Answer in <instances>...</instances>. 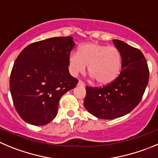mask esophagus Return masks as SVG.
Here are the masks:
<instances>
[{
    "mask_svg": "<svg viewBox=\"0 0 158 158\" xmlns=\"http://www.w3.org/2000/svg\"><path fill=\"white\" fill-rule=\"evenodd\" d=\"M77 86H85V83H84L83 82H82V81H79V82H78Z\"/></svg>",
    "mask_w": 158,
    "mask_h": 158,
    "instance_id": "1",
    "label": "esophagus"
}]
</instances>
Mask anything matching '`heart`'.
<instances>
[{
  "label": "heart",
  "mask_w": 158,
  "mask_h": 158,
  "mask_svg": "<svg viewBox=\"0 0 158 158\" xmlns=\"http://www.w3.org/2000/svg\"><path fill=\"white\" fill-rule=\"evenodd\" d=\"M88 73L99 85H107L116 79L122 69V55L115 48L87 43L81 45L78 54L69 57V69L72 76Z\"/></svg>",
  "instance_id": "obj_1"
}]
</instances>
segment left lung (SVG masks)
Segmentation results:
<instances>
[{
    "instance_id": "obj_1",
    "label": "left lung",
    "mask_w": 158,
    "mask_h": 158,
    "mask_svg": "<svg viewBox=\"0 0 158 158\" xmlns=\"http://www.w3.org/2000/svg\"><path fill=\"white\" fill-rule=\"evenodd\" d=\"M122 55V72L103 87L86 86L84 107L102 119H114L129 114L142 99L149 81L147 61L139 49L123 41L113 40Z\"/></svg>"
}]
</instances>
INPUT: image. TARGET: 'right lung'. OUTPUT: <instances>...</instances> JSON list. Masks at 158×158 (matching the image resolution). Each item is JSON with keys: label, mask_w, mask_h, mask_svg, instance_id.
I'll use <instances>...</instances> for the list:
<instances>
[{"label": "right lung", "mask_w": 158, "mask_h": 158, "mask_svg": "<svg viewBox=\"0 0 158 158\" xmlns=\"http://www.w3.org/2000/svg\"><path fill=\"white\" fill-rule=\"evenodd\" d=\"M72 36L32 43L15 60L10 76L13 104L19 116L33 126H44L56 117L61 97L76 87L69 72Z\"/></svg>", "instance_id": "1"}]
</instances>
